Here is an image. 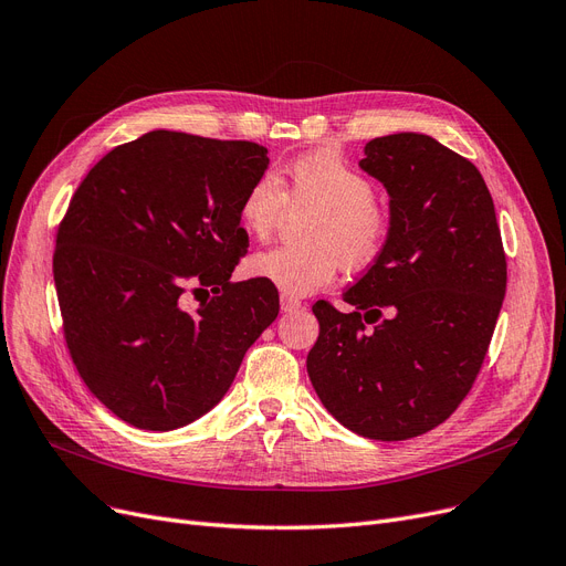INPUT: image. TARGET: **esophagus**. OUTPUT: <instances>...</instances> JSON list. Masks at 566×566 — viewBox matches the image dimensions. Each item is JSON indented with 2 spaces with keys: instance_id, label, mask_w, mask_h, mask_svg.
I'll return each instance as SVG.
<instances>
[{
  "instance_id": "34e87169",
  "label": "esophagus",
  "mask_w": 566,
  "mask_h": 566,
  "mask_svg": "<svg viewBox=\"0 0 566 566\" xmlns=\"http://www.w3.org/2000/svg\"><path fill=\"white\" fill-rule=\"evenodd\" d=\"M302 306V302L297 297H290V295H281V308L287 311H297Z\"/></svg>"
}]
</instances>
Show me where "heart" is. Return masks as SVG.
<instances>
[{
  "label": "heart",
  "mask_w": 566,
  "mask_h": 566,
  "mask_svg": "<svg viewBox=\"0 0 566 566\" xmlns=\"http://www.w3.org/2000/svg\"><path fill=\"white\" fill-rule=\"evenodd\" d=\"M311 211L304 220V245H276L248 258V276L302 297L329 285L338 266L350 271L374 264L390 237V216L374 197V184L329 150L295 157L281 178L258 176L248 186L239 218L243 230L266 239L285 211Z\"/></svg>",
  "instance_id": "1"
}]
</instances>
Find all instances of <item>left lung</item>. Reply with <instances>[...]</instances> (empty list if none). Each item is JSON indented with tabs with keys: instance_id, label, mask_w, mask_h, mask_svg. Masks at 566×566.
I'll use <instances>...</instances> for the list:
<instances>
[{
	"instance_id": "1",
	"label": "left lung",
	"mask_w": 566,
	"mask_h": 566,
	"mask_svg": "<svg viewBox=\"0 0 566 566\" xmlns=\"http://www.w3.org/2000/svg\"><path fill=\"white\" fill-rule=\"evenodd\" d=\"M359 167L390 195V237L344 292L350 313L313 304L321 334L306 369L350 432L403 441L469 395L506 295V255L481 171L437 139H371Z\"/></svg>"
}]
</instances>
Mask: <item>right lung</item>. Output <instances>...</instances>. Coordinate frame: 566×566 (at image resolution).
Here are the masks:
<instances>
[{
    "mask_svg": "<svg viewBox=\"0 0 566 566\" xmlns=\"http://www.w3.org/2000/svg\"><path fill=\"white\" fill-rule=\"evenodd\" d=\"M266 167L260 144L155 129L74 192L53 255L64 338L120 420L169 432L209 413L276 321L274 285L230 281L248 248L241 199ZM190 286L214 297L188 312Z\"/></svg>",
    "mask_w": 566,
    "mask_h": 566,
    "instance_id": "1",
    "label": "right lung"
}]
</instances>
